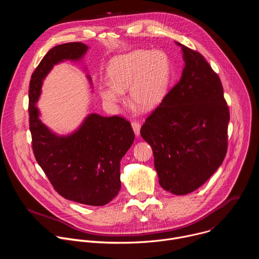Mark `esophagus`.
<instances>
[{
	"label": "esophagus",
	"instance_id": "esophagus-1",
	"mask_svg": "<svg viewBox=\"0 0 259 259\" xmlns=\"http://www.w3.org/2000/svg\"><path fill=\"white\" fill-rule=\"evenodd\" d=\"M131 126H132V128H133V131H134V133H135V135H139L140 134V124L138 123V122H136V121H133L132 123H131Z\"/></svg>",
	"mask_w": 259,
	"mask_h": 259
}]
</instances>
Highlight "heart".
I'll return each instance as SVG.
<instances>
[{
  "label": "heart",
  "instance_id": "obj_1",
  "mask_svg": "<svg viewBox=\"0 0 259 259\" xmlns=\"http://www.w3.org/2000/svg\"><path fill=\"white\" fill-rule=\"evenodd\" d=\"M109 83L99 86L102 100L115 106L125 99L124 92L130 89L131 101L149 110L158 106L166 95L170 65L165 53L137 49L116 56L108 63Z\"/></svg>",
  "mask_w": 259,
  "mask_h": 259
}]
</instances>
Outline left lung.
Returning a JSON list of instances; mask_svg holds the SVG:
<instances>
[{
  "instance_id": "obj_1",
  "label": "left lung",
  "mask_w": 259,
  "mask_h": 259,
  "mask_svg": "<svg viewBox=\"0 0 259 259\" xmlns=\"http://www.w3.org/2000/svg\"><path fill=\"white\" fill-rule=\"evenodd\" d=\"M176 44L186 62L181 78L140 134L153 149L160 186L181 196L199 189L223 164L230 110L223 84L203 55Z\"/></svg>"
}]
</instances>
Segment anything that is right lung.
<instances>
[{
    "label": "right lung",
    "instance_id": "obj_1",
    "mask_svg": "<svg viewBox=\"0 0 259 259\" xmlns=\"http://www.w3.org/2000/svg\"><path fill=\"white\" fill-rule=\"evenodd\" d=\"M87 50L79 42L61 44L36 66L28 90L29 130L34 158L55 191L69 201L103 206L120 192V162L134 141L131 124L118 116L90 114L75 132L59 136L42 123L35 106L52 67L63 60H80Z\"/></svg>",
    "mask_w": 259,
    "mask_h": 259
}]
</instances>
